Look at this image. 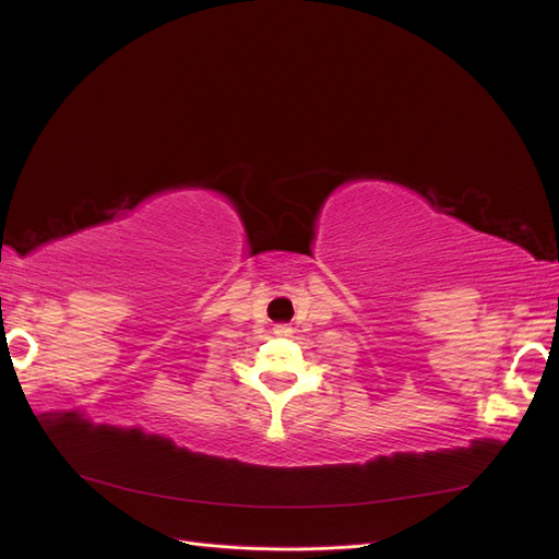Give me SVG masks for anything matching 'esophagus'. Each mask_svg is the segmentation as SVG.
I'll use <instances>...</instances> for the list:
<instances>
[{"label": "esophagus", "instance_id": "obj_1", "mask_svg": "<svg viewBox=\"0 0 559 559\" xmlns=\"http://www.w3.org/2000/svg\"><path fill=\"white\" fill-rule=\"evenodd\" d=\"M292 331H294V329H292L289 324H277V326H275V335H292Z\"/></svg>", "mask_w": 559, "mask_h": 559}]
</instances>
